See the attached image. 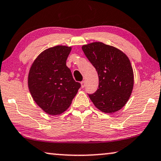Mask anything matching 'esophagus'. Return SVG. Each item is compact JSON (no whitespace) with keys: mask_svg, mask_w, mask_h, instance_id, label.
<instances>
[{"mask_svg":"<svg viewBox=\"0 0 161 161\" xmlns=\"http://www.w3.org/2000/svg\"><path fill=\"white\" fill-rule=\"evenodd\" d=\"M85 81H82L81 82V87H82V88H84V87H85Z\"/></svg>","mask_w":161,"mask_h":161,"instance_id":"1","label":"esophagus"}]
</instances>
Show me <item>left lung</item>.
<instances>
[{"instance_id": "left-lung-1", "label": "left lung", "mask_w": 161, "mask_h": 161, "mask_svg": "<svg viewBox=\"0 0 161 161\" xmlns=\"http://www.w3.org/2000/svg\"><path fill=\"white\" fill-rule=\"evenodd\" d=\"M97 71L99 86L89 95L100 111L113 114L121 109L129 99L134 87V72L126 55L116 47L94 42L81 47Z\"/></svg>"}]
</instances>
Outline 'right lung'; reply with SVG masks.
I'll list each match as a JSON object with an SVG mask.
<instances>
[{"label":"right lung","instance_id":"right-lung-1","mask_svg":"<svg viewBox=\"0 0 161 161\" xmlns=\"http://www.w3.org/2000/svg\"><path fill=\"white\" fill-rule=\"evenodd\" d=\"M71 47L57 45L43 50L33 61L28 74V87L34 101L49 115L66 111L80 84L74 80L66 59Z\"/></svg>","mask_w":161,"mask_h":161}]
</instances>
